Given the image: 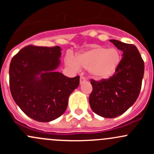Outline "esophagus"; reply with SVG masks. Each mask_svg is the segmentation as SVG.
<instances>
[{
  "label": "esophagus",
  "mask_w": 154,
  "mask_h": 154,
  "mask_svg": "<svg viewBox=\"0 0 154 154\" xmlns=\"http://www.w3.org/2000/svg\"><path fill=\"white\" fill-rule=\"evenodd\" d=\"M80 83H85V82H86V79L84 77H80Z\"/></svg>",
  "instance_id": "esophagus-1"
}]
</instances>
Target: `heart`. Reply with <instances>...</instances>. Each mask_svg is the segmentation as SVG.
<instances>
[{
	"label": "heart",
	"mask_w": 154,
	"mask_h": 154,
	"mask_svg": "<svg viewBox=\"0 0 154 154\" xmlns=\"http://www.w3.org/2000/svg\"><path fill=\"white\" fill-rule=\"evenodd\" d=\"M121 60L120 52L116 48L96 46L79 54L75 60L68 59V64L75 69L79 66L89 69L94 78L106 79L114 74Z\"/></svg>",
	"instance_id": "b5f03b06"
}]
</instances>
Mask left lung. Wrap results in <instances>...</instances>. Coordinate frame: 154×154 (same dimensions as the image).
Returning a JSON list of instances; mask_svg holds the SVG:
<instances>
[{
  "label": "left lung",
  "instance_id": "8db88e82",
  "mask_svg": "<svg viewBox=\"0 0 154 154\" xmlns=\"http://www.w3.org/2000/svg\"><path fill=\"white\" fill-rule=\"evenodd\" d=\"M123 52L120 64L112 76L100 80H90L91 109L103 118L117 117L136 102L142 88L144 64L137 48L118 40H110Z\"/></svg>",
  "mask_w": 154,
  "mask_h": 154
}]
</instances>
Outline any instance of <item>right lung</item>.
Masks as SVG:
<instances>
[{"label": "right lung", "instance_id": "add662e5", "mask_svg": "<svg viewBox=\"0 0 154 154\" xmlns=\"http://www.w3.org/2000/svg\"><path fill=\"white\" fill-rule=\"evenodd\" d=\"M61 48L29 45L11 60L10 88L12 98L31 119L48 122L61 116L68 97L80 84V76L66 77L54 70ZM40 74V77L37 76Z\"/></svg>", "mask_w": 154, "mask_h": 154}]
</instances>
